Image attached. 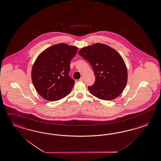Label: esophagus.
I'll list each match as a JSON object with an SVG mask.
<instances>
[{
  "label": "esophagus",
  "mask_w": 161,
  "mask_h": 161,
  "mask_svg": "<svg viewBox=\"0 0 161 161\" xmlns=\"http://www.w3.org/2000/svg\"><path fill=\"white\" fill-rule=\"evenodd\" d=\"M79 80L81 81V82H83V80H84L83 77H81V78H80V79H79Z\"/></svg>",
  "instance_id": "34e87169"
}]
</instances>
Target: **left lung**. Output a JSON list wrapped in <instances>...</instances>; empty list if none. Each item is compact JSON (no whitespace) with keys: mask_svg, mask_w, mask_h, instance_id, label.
Returning <instances> with one entry per match:
<instances>
[{"mask_svg":"<svg viewBox=\"0 0 161 161\" xmlns=\"http://www.w3.org/2000/svg\"><path fill=\"white\" fill-rule=\"evenodd\" d=\"M78 54L87 60L94 72L95 81L89 92L103 100H112L125 89L128 73L121 55L109 46L100 43L80 49Z\"/></svg>","mask_w":161,"mask_h":161,"instance_id":"obj_1","label":"left lung"}]
</instances>
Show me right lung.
I'll list each match as a JSON object with an SVG mask.
<instances>
[{
	"label": "right lung",
	"mask_w": 161,
	"mask_h": 161,
	"mask_svg": "<svg viewBox=\"0 0 161 161\" xmlns=\"http://www.w3.org/2000/svg\"><path fill=\"white\" fill-rule=\"evenodd\" d=\"M78 48L58 43L46 49L37 57L31 69L37 92L48 101H57L71 92L75 80L70 77V64Z\"/></svg>",
	"instance_id": "right-lung-1"
}]
</instances>
